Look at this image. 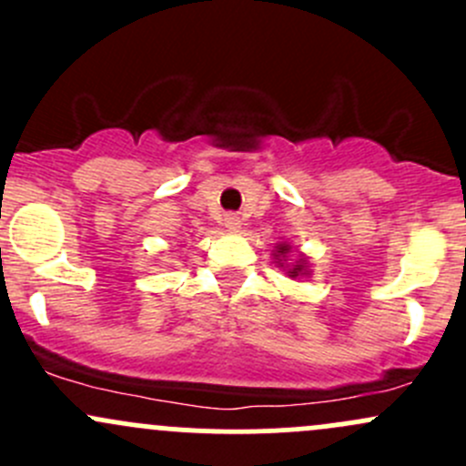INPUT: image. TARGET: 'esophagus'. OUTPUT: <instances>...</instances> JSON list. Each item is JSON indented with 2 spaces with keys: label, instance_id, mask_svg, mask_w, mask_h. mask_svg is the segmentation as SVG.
Instances as JSON below:
<instances>
[{
  "label": "esophagus",
  "instance_id": "obj_1",
  "mask_svg": "<svg viewBox=\"0 0 466 466\" xmlns=\"http://www.w3.org/2000/svg\"><path fill=\"white\" fill-rule=\"evenodd\" d=\"M225 228H228L229 232H238V229H241V218H238L237 214H228L225 216Z\"/></svg>",
  "mask_w": 466,
  "mask_h": 466
}]
</instances>
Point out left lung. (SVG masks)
I'll list each match as a JSON object with an SVG mask.
<instances>
[{"mask_svg": "<svg viewBox=\"0 0 466 466\" xmlns=\"http://www.w3.org/2000/svg\"><path fill=\"white\" fill-rule=\"evenodd\" d=\"M289 252H290L289 243H279V246H277L275 259H277V263H279V266H284V261H286V257H289ZM286 268H289V277L309 275V270H307V259H304L302 255H299L298 259H295L293 266H286Z\"/></svg>", "mask_w": 466, "mask_h": 466, "instance_id": "1", "label": "left lung"}]
</instances>
